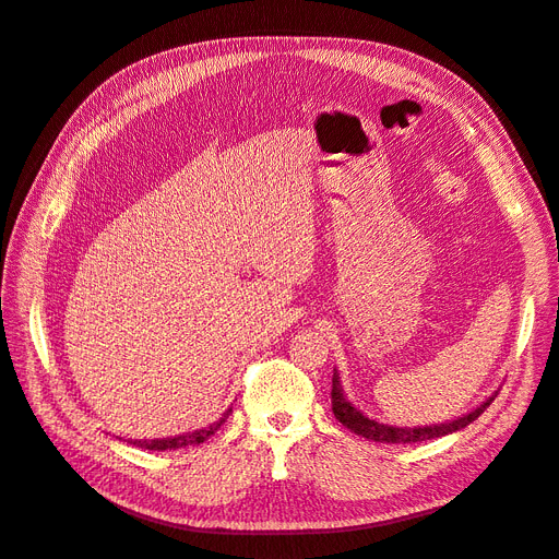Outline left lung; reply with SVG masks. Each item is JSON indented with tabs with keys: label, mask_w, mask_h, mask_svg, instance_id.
I'll return each mask as SVG.
<instances>
[{
	"label": "left lung",
	"mask_w": 559,
	"mask_h": 559,
	"mask_svg": "<svg viewBox=\"0 0 559 559\" xmlns=\"http://www.w3.org/2000/svg\"><path fill=\"white\" fill-rule=\"evenodd\" d=\"M497 392L485 399L476 411L466 413L464 417H456L452 421H445V425H431V427H392V425H380L378 419L366 417L361 411L354 408V405L347 401L341 376L337 370H333V386H331V403H333V415L335 419H341V425L354 431L357 436L368 438V441H378V443H419V441H431V438H441L452 431H460L468 427L471 421H476L489 403L495 401Z\"/></svg>",
	"instance_id": "8db88e82"
}]
</instances>
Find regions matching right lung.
I'll use <instances>...</instances> for the list:
<instances>
[{"label": "right lung", "mask_w": 559, "mask_h": 559, "mask_svg": "<svg viewBox=\"0 0 559 559\" xmlns=\"http://www.w3.org/2000/svg\"><path fill=\"white\" fill-rule=\"evenodd\" d=\"M228 413H230V408L224 413L222 419H216L214 425H210L205 429H198V431H191V433H181V436H173V438H156V441H130V443L140 445L144 450H177V448H186V445H198L202 441H207L212 433H216L218 429H222Z\"/></svg>", "instance_id": "add662e5"}]
</instances>
